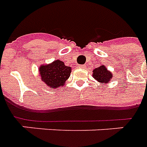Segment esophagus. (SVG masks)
Here are the masks:
<instances>
[{"instance_id":"1","label":"esophagus","mask_w":147,"mask_h":147,"mask_svg":"<svg viewBox=\"0 0 147 147\" xmlns=\"http://www.w3.org/2000/svg\"><path fill=\"white\" fill-rule=\"evenodd\" d=\"M78 67H79V68H81V69H85V65H78Z\"/></svg>"}]
</instances>
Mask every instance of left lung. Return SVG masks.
<instances>
[{
	"label": "left lung",
	"instance_id": "left-lung-1",
	"mask_svg": "<svg viewBox=\"0 0 147 147\" xmlns=\"http://www.w3.org/2000/svg\"><path fill=\"white\" fill-rule=\"evenodd\" d=\"M92 77L100 83L107 84L112 78V74L104 65H100L92 71Z\"/></svg>",
	"mask_w": 147,
	"mask_h": 147
}]
</instances>
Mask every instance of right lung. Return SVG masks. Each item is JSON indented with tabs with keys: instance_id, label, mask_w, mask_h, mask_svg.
<instances>
[{
	"instance_id": "add662e5",
	"label": "right lung",
	"mask_w": 147,
	"mask_h": 147,
	"mask_svg": "<svg viewBox=\"0 0 147 147\" xmlns=\"http://www.w3.org/2000/svg\"><path fill=\"white\" fill-rule=\"evenodd\" d=\"M71 67L65 65L60 60H55L52 63L39 66V75L41 80L51 88L62 87L69 78Z\"/></svg>"
}]
</instances>
